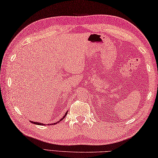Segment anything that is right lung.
I'll return each mask as SVG.
<instances>
[{
  "instance_id": "add662e5",
  "label": "right lung",
  "mask_w": 158,
  "mask_h": 158,
  "mask_svg": "<svg viewBox=\"0 0 158 158\" xmlns=\"http://www.w3.org/2000/svg\"><path fill=\"white\" fill-rule=\"evenodd\" d=\"M67 112H68V111H67ZM67 112H66V113L65 114V115H64V116H63V118H61V120H63V118L65 117V116H66V115H67ZM31 122H32V123H34V124H36V125H44V123H38V122H35V121H31ZM59 121H57V122H56V123H52V125H53V124H54V125H55V124H56L57 123H59ZM48 125H49V124H48Z\"/></svg>"
}]
</instances>
